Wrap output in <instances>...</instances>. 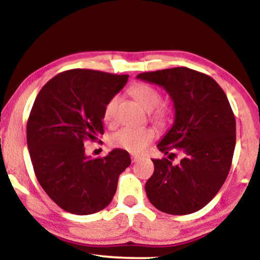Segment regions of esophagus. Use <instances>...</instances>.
Segmentation results:
<instances>
[{
  "label": "esophagus",
  "mask_w": 260,
  "mask_h": 260,
  "mask_svg": "<svg viewBox=\"0 0 260 260\" xmlns=\"http://www.w3.org/2000/svg\"><path fill=\"white\" fill-rule=\"evenodd\" d=\"M141 159V156L138 155H131V161H133V163H136Z\"/></svg>",
  "instance_id": "esophagus-1"
}]
</instances>
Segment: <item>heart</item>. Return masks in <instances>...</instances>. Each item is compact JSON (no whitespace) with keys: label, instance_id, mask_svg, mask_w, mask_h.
<instances>
[{"label":"heart","instance_id":"heart-1","mask_svg":"<svg viewBox=\"0 0 260 260\" xmlns=\"http://www.w3.org/2000/svg\"><path fill=\"white\" fill-rule=\"evenodd\" d=\"M130 94L143 106L145 110L151 111L157 108L161 104L162 95L159 91L152 87L151 85L138 83L133 85L129 88ZM117 103H118V97L113 95L110 101L106 103L104 108V117L105 120H110L113 117L115 113ZM166 117V110L163 108H158L155 111L154 118L158 122L163 120ZM155 138V133L151 129L148 127H134V126H124L111 136V145L115 148L123 149L133 154H140L147 148L148 144H150Z\"/></svg>","mask_w":260,"mask_h":260}]
</instances>
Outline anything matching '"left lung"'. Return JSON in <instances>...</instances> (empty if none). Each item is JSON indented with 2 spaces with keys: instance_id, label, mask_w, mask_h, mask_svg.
<instances>
[{
  "instance_id": "8db88e82",
  "label": "left lung",
  "mask_w": 260,
  "mask_h": 260,
  "mask_svg": "<svg viewBox=\"0 0 260 260\" xmlns=\"http://www.w3.org/2000/svg\"><path fill=\"white\" fill-rule=\"evenodd\" d=\"M137 79L162 86L175 109L172 129L157 144L169 158L152 159L154 174L145 183L149 201L168 214L197 212L215 197L232 165L236 118L229 99L213 78L187 67L141 73ZM175 148L183 158L173 165L170 151Z\"/></svg>"
}]
</instances>
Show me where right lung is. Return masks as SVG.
<instances>
[{
	"mask_svg": "<svg viewBox=\"0 0 260 260\" xmlns=\"http://www.w3.org/2000/svg\"><path fill=\"white\" fill-rule=\"evenodd\" d=\"M127 74L94 70L65 71L35 98L27 122V145L40 186L63 211L88 215L104 209L116 193L129 152L113 149L105 157L85 155L84 142L104 134L103 113L126 84Z\"/></svg>",
	"mask_w": 260,
	"mask_h": 260,
	"instance_id": "1",
	"label": "right lung"
}]
</instances>
